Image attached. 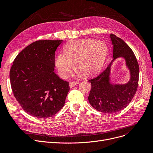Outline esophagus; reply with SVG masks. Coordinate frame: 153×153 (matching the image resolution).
<instances>
[{
	"instance_id": "esophagus-1",
	"label": "esophagus",
	"mask_w": 153,
	"mask_h": 153,
	"mask_svg": "<svg viewBox=\"0 0 153 153\" xmlns=\"http://www.w3.org/2000/svg\"><path fill=\"white\" fill-rule=\"evenodd\" d=\"M79 84V82L77 81H72L69 83V87L70 88H72L73 87H74L76 84Z\"/></svg>"
}]
</instances>
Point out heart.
I'll list each match as a JSON object with an SVG mask.
<instances>
[{
    "instance_id": "b5f03b06",
    "label": "heart",
    "mask_w": 153,
    "mask_h": 153,
    "mask_svg": "<svg viewBox=\"0 0 153 153\" xmlns=\"http://www.w3.org/2000/svg\"><path fill=\"white\" fill-rule=\"evenodd\" d=\"M107 52L105 43L100 40L82 39L71 41L64 46V54L54 60L55 67L62 78H66L74 68L86 76H92L100 68Z\"/></svg>"
}]
</instances>
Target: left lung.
<instances>
[{"label": "left lung", "instance_id": "left-lung-1", "mask_svg": "<svg viewBox=\"0 0 153 153\" xmlns=\"http://www.w3.org/2000/svg\"><path fill=\"white\" fill-rule=\"evenodd\" d=\"M110 38L113 45V59L100 74L89 81L92 86L88 97L90 104L95 109L105 114L116 113L128 106L137 91L140 71L137 59L130 46L114 34H110ZM119 57L125 59L130 71V80L124 85L110 82L111 66Z\"/></svg>", "mask_w": 153, "mask_h": 153}]
</instances>
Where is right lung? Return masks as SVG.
Wrapping results in <instances>:
<instances>
[{
    "label": "right lung",
    "mask_w": 153,
    "mask_h": 153,
    "mask_svg": "<svg viewBox=\"0 0 153 153\" xmlns=\"http://www.w3.org/2000/svg\"><path fill=\"white\" fill-rule=\"evenodd\" d=\"M62 40H38L23 49L13 61L10 71L16 100L27 113L48 118L64 105L69 82L54 73V57Z\"/></svg>",
    "instance_id": "obj_1"
}]
</instances>
